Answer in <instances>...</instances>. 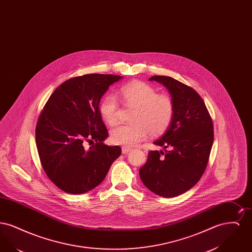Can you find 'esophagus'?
Masks as SVG:
<instances>
[{"label": "esophagus", "mask_w": 252, "mask_h": 252, "mask_svg": "<svg viewBox=\"0 0 252 252\" xmlns=\"http://www.w3.org/2000/svg\"><path fill=\"white\" fill-rule=\"evenodd\" d=\"M131 150V147H127V146H123V147H122V152H123V154H127V153L130 152Z\"/></svg>", "instance_id": "1"}]
</instances>
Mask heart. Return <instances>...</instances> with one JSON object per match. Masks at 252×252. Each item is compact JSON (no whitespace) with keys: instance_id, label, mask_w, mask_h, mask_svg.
<instances>
[{"instance_id":"heart-1","label":"heart","mask_w":252,"mask_h":252,"mask_svg":"<svg viewBox=\"0 0 252 252\" xmlns=\"http://www.w3.org/2000/svg\"><path fill=\"white\" fill-rule=\"evenodd\" d=\"M121 98L126 106L135 108L130 125H122L110 131L113 144L132 146L142 142L148 133L158 136L167 129L174 113V104L170 96L158 94L156 90L144 82L136 81L121 88ZM102 119L109 126L118 120L116 97L108 94L99 105Z\"/></svg>"}]
</instances>
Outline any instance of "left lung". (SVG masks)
<instances>
[{
  "mask_svg": "<svg viewBox=\"0 0 252 252\" xmlns=\"http://www.w3.org/2000/svg\"><path fill=\"white\" fill-rule=\"evenodd\" d=\"M149 81L167 89L174 113L166 132L154 142L164 152L150 151L139 174L151 192L174 197L190 190L202 177L214 144L213 121L202 98L191 87L162 75Z\"/></svg>",
  "mask_w": 252,
  "mask_h": 252,
  "instance_id": "8db88e82",
  "label": "left lung"
}]
</instances>
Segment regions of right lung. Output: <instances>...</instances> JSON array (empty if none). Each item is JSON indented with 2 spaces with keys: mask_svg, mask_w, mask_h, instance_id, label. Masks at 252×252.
Masks as SVG:
<instances>
[{
  "mask_svg": "<svg viewBox=\"0 0 252 252\" xmlns=\"http://www.w3.org/2000/svg\"><path fill=\"white\" fill-rule=\"evenodd\" d=\"M120 75L91 73L73 77L50 96L36 127V144L41 165L51 181L64 192L78 194L98 186L112 162L121 155L118 145L104 141L108 130L99 103ZM96 144L85 150V141Z\"/></svg>",
  "mask_w": 252,
  "mask_h": 252,
  "instance_id": "obj_1",
  "label": "right lung"
}]
</instances>
